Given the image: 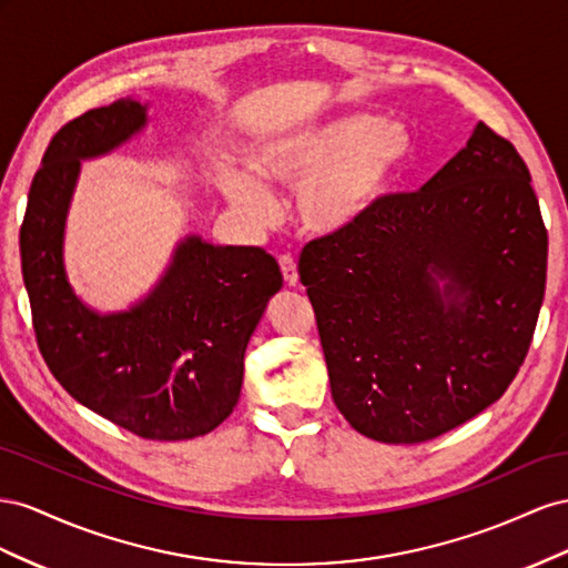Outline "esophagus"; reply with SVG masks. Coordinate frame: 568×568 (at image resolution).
<instances>
[{
  "label": "esophagus",
  "instance_id": "1",
  "mask_svg": "<svg viewBox=\"0 0 568 568\" xmlns=\"http://www.w3.org/2000/svg\"><path fill=\"white\" fill-rule=\"evenodd\" d=\"M278 264H281V271H283V278H285V283H287L290 287H295V285L300 283V273H297L295 258L290 256V254H283V256L278 258Z\"/></svg>",
  "mask_w": 568,
  "mask_h": 568
}]
</instances>
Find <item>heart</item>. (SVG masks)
<instances>
[{
    "label": "heart",
    "mask_w": 568,
    "mask_h": 568,
    "mask_svg": "<svg viewBox=\"0 0 568 568\" xmlns=\"http://www.w3.org/2000/svg\"><path fill=\"white\" fill-rule=\"evenodd\" d=\"M412 154V135L395 121L337 119L258 148L250 156L256 181L237 175L225 194L242 214L268 221L271 187L297 190V219L314 235L359 225L395 185Z\"/></svg>",
    "instance_id": "obj_1"
}]
</instances>
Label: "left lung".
<instances>
[{"label": "left lung", "mask_w": 568, "mask_h": 568, "mask_svg": "<svg viewBox=\"0 0 568 568\" xmlns=\"http://www.w3.org/2000/svg\"><path fill=\"white\" fill-rule=\"evenodd\" d=\"M545 275L526 161L478 123L424 187L302 250L335 407L387 445L433 440L488 409L526 359Z\"/></svg>", "instance_id": "obj_1"}]
</instances>
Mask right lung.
Here are the masks:
<instances>
[{
  "label": "right lung",
  "instance_id": "1",
  "mask_svg": "<svg viewBox=\"0 0 568 568\" xmlns=\"http://www.w3.org/2000/svg\"><path fill=\"white\" fill-rule=\"evenodd\" d=\"M144 123L148 104L119 100L52 138L28 192L21 271L38 347L63 390L144 440H187L235 409L247 343L283 275L264 250L190 235L133 310L97 314L73 295L63 225L80 159L116 150Z\"/></svg>",
  "mask_w": 568,
  "mask_h": 568
}]
</instances>
